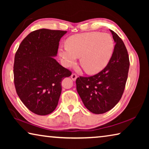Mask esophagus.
Segmentation results:
<instances>
[{
    "instance_id": "34e87169",
    "label": "esophagus",
    "mask_w": 149,
    "mask_h": 149,
    "mask_svg": "<svg viewBox=\"0 0 149 149\" xmlns=\"http://www.w3.org/2000/svg\"><path fill=\"white\" fill-rule=\"evenodd\" d=\"M77 77V75L76 74H72L71 75V78H72L73 81H75V80H76Z\"/></svg>"
}]
</instances>
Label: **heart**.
I'll return each instance as SVG.
<instances>
[{"mask_svg":"<svg viewBox=\"0 0 149 149\" xmlns=\"http://www.w3.org/2000/svg\"><path fill=\"white\" fill-rule=\"evenodd\" d=\"M60 47L58 54L65 67L71 66L79 57L81 66L89 74H95L105 68L114 49L113 38L108 33L88 32L72 35Z\"/></svg>","mask_w":149,"mask_h":149,"instance_id":"1","label":"heart"}]
</instances>
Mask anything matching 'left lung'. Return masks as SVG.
Returning <instances> with one entry per match:
<instances>
[{
    "label": "left lung",
    "instance_id": "1",
    "mask_svg": "<svg viewBox=\"0 0 149 149\" xmlns=\"http://www.w3.org/2000/svg\"><path fill=\"white\" fill-rule=\"evenodd\" d=\"M110 31L116 45L109 63L97 74L79 77L75 81L85 107L96 114L108 112L120 101L129 71L130 60L125 45L114 31Z\"/></svg>",
    "mask_w": 149,
    "mask_h": 149
}]
</instances>
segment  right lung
<instances>
[{"instance_id":"1","label":"right lung","mask_w":149,"mask_h":149,"mask_svg":"<svg viewBox=\"0 0 149 149\" xmlns=\"http://www.w3.org/2000/svg\"><path fill=\"white\" fill-rule=\"evenodd\" d=\"M66 33L35 30L22 41L15 54L16 93L24 105L36 114L53 112L61 95L62 80L72 74L54 58L57 56L60 40Z\"/></svg>"}]
</instances>
